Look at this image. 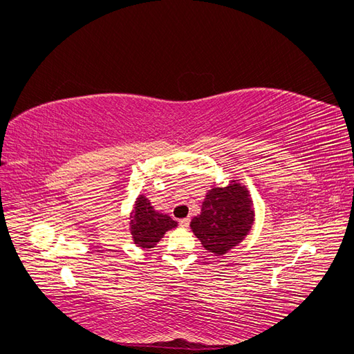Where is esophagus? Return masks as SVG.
I'll use <instances>...</instances> for the list:
<instances>
[{"label": "esophagus", "instance_id": "1", "mask_svg": "<svg viewBox=\"0 0 354 354\" xmlns=\"http://www.w3.org/2000/svg\"><path fill=\"white\" fill-rule=\"evenodd\" d=\"M189 224H190V218H181L180 220V226L183 227V229H187Z\"/></svg>", "mask_w": 354, "mask_h": 354}]
</instances>
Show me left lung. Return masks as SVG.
Returning <instances> with one entry per match:
<instances>
[{
  "mask_svg": "<svg viewBox=\"0 0 354 354\" xmlns=\"http://www.w3.org/2000/svg\"><path fill=\"white\" fill-rule=\"evenodd\" d=\"M254 217L250 190L233 180L226 187L207 192L201 214L190 221V229L207 251L224 255L246 238Z\"/></svg>",
  "mask_w": 354,
  "mask_h": 354,
  "instance_id": "obj_1",
  "label": "left lung"
}]
</instances>
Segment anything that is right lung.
Masks as SVG:
<instances>
[{"instance_id":"add662e5","label":"right lung","mask_w":354,"mask_h":354,"mask_svg":"<svg viewBox=\"0 0 354 354\" xmlns=\"http://www.w3.org/2000/svg\"><path fill=\"white\" fill-rule=\"evenodd\" d=\"M174 227H177V221L167 214L155 211L145 195L136 199L130 214V232L137 246L143 250L153 248L164 234Z\"/></svg>"}]
</instances>
